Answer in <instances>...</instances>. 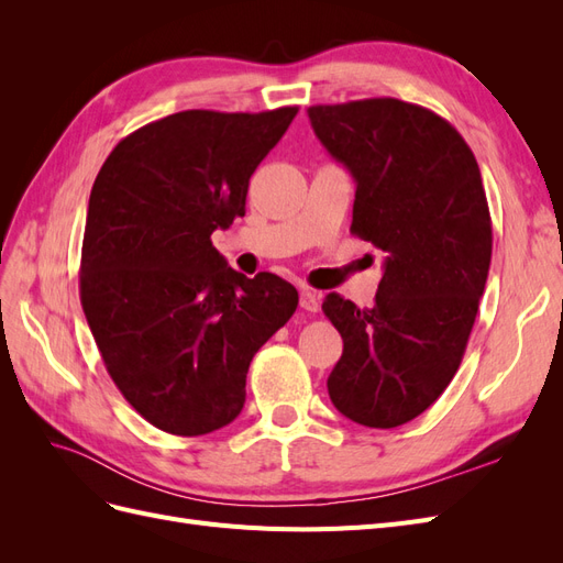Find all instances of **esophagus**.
Wrapping results in <instances>:
<instances>
[{"instance_id": "obj_1", "label": "esophagus", "mask_w": 563, "mask_h": 563, "mask_svg": "<svg viewBox=\"0 0 563 563\" xmlns=\"http://www.w3.org/2000/svg\"><path fill=\"white\" fill-rule=\"evenodd\" d=\"M300 308L308 312L319 310V296L312 291V288H300Z\"/></svg>"}]
</instances>
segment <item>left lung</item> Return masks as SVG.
Masks as SVG:
<instances>
[{
    "label": "left lung",
    "instance_id": "left-lung-1",
    "mask_svg": "<svg viewBox=\"0 0 563 563\" xmlns=\"http://www.w3.org/2000/svg\"><path fill=\"white\" fill-rule=\"evenodd\" d=\"M308 117L356 183L350 230L385 253L373 308L338 294L321 305L343 335L329 397L366 428H399L453 380L484 296L493 232L479 164L446 119L397 98Z\"/></svg>",
    "mask_w": 563,
    "mask_h": 563
}]
</instances>
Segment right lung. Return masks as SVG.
<instances>
[{"label": "right lung", "mask_w": 563, "mask_h": 563, "mask_svg": "<svg viewBox=\"0 0 563 563\" xmlns=\"http://www.w3.org/2000/svg\"><path fill=\"white\" fill-rule=\"evenodd\" d=\"M296 114H168L119 141L96 176L81 308L119 391L168 434L240 416L253 354L298 308L291 284L249 279L211 244L246 213L249 178Z\"/></svg>", "instance_id": "1"}]
</instances>
